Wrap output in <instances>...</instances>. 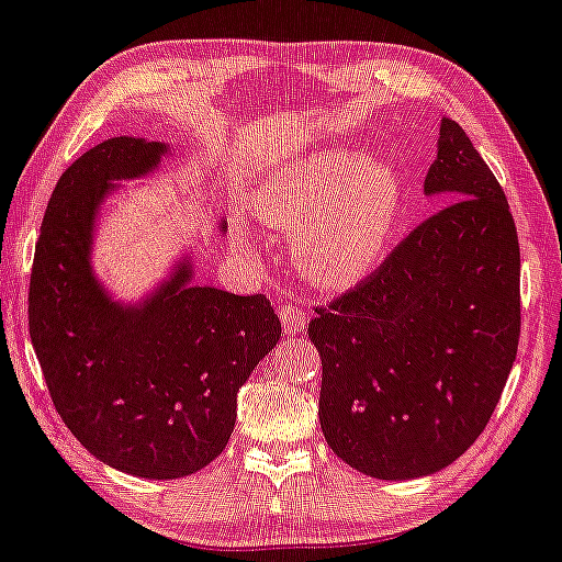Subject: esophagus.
<instances>
[{
  "label": "esophagus",
  "mask_w": 562,
  "mask_h": 562,
  "mask_svg": "<svg viewBox=\"0 0 562 562\" xmlns=\"http://www.w3.org/2000/svg\"><path fill=\"white\" fill-rule=\"evenodd\" d=\"M280 322H282V326H285L288 334H295V331L303 329L308 318H305L303 305L282 303V305H280Z\"/></svg>",
  "instance_id": "obj_1"
}]
</instances>
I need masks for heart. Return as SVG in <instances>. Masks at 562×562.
I'll list each match as a JSON object with an SVG mask.
<instances>
[{
	"instance_id": "b5f03b06",
	"label": "heart",
	"mask_w": 562,
	"mask_h": 562,
	"mask_svg": "<svg viewBox=\"0 0 562 562\" xmlns=\"http://www.w3.org/2000/svg\"><path fill=\"white\" fill-rule=\"evenodd\" d=\"M254 210L269 228L295 233L303 280L345 293L389 257L404 217V183L392 162L331 147L277 168Z\"/></svg>"
}]
</instances>
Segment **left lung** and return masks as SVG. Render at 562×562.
I'll return each instance as SVG.
<instances>
[{
  "label": "left lung",
  "instance_id": "obj_1",
  "mask_svg": "<svg viewBox=\"0 0 562 562\" xmlns=\"http://www.w3.org/2000/svg\"><path fill=\"white\" fill-rule=\"evenodd\" d=\"M443 210L386 261L316 308L318 420L329 449L375 480H415L457 461L514 368L521 254L506 194L453 119H440L425 196Z\"/></svg>",
  "mask_w": 562,
  "mask_h": 562
}]
</instances>
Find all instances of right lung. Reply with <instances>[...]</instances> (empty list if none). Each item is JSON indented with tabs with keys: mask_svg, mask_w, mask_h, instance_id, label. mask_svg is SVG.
Listing matches in <instances>:
<instances>
[{
	"mask_svg": "<svg viewBox=\"0 0 562 562\" xmlns=\"http://www.w3.org/2000/svg\"><path fill=\"white\" fill-rule=\"evenodd\" d=\"M166 155V142L113 137L64 170L27 295L31 339L64 425L103 464L145 480L187 477L223 453L238 389L282 334L265 295L196 285L189 257L139 303L113 301L95 277L105 196Z\"/></svg>",
	"mask_w": 562,
	"mask_h": 562,
	"instance_id": "1",
	"label": "right lung"
}]
</instances>
